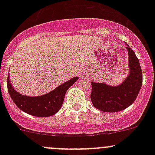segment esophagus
I'll return each instance as SVG.
<instances>
[{
	"mask_svg": "<svg viewBox=\"0 0 155 155\" xmlns=\"http://www.w3.org/2000/svg\"><path fill=\"white\" fill-rule=\"evenodd\" d=\"M86 76V74H85V73H84V74L81 75V77H83V76Z\"/></svg>",
	"mask_w": 155,
	"mask_h": 155,
	"instance_id": "1",
	"label": "esophagus"
}]
</instances>
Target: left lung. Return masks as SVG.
I'll return each mask as SVG.
<instances>
[{
  "label": "left lung",
  "mask_w": 155,
  "mask_h": 155,
  "mask_svg": "<svg viewBox=\"0 0 155 155\" xmlns=\"http://www.w3.org/2000/svg\"><path fill=\"white\" fill-rule=\"evenodd\" d=\"M129 73L121 84L110 85L104 82H91V100L94 107L102 112L124 110L137 99L143 84V73L137 55L127 43Z\"/></svg>",
  "instance_id": "left-lung-1"
}]
</instances>
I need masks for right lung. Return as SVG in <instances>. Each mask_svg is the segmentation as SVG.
<instances>
[{
	"label": "right lung",
	"instance_id": "right-lung-1",
	"mask_svg": "<svg viewBox=\"0 0 155 155\" xmlns=\"http://www.w3.org/2000/svg\"><path fill=\"white\" fill-rule=\"evenodd\" d=\"M78 79V76H75L47 94L31 97L21 94L15 90L10 82V75H8L7 88L13 102L21 111L33 116L49 117L60 110L67 91Z\"/></svg>",
	"mask_w": 155,
	"mask_h": 155
}]
</instances>
